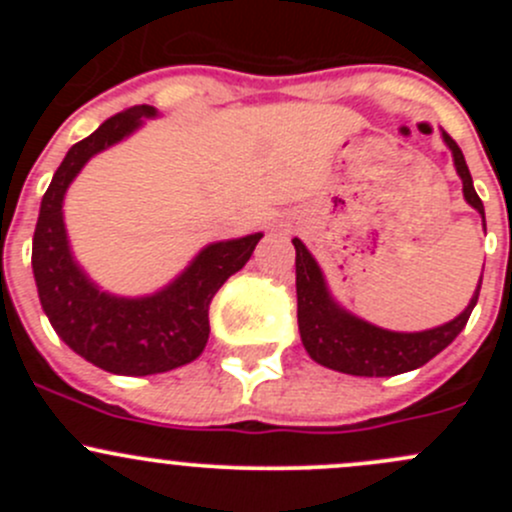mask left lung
<instances>
[{
  "label": "left lung",
  "mask_w": 512,
  "mask_h": 512,
  "mask_svg": "<svg viewBox=\"0 0 512 512\" xmlns=\"http://www.w3.org/2000/svg\"><path fill=\"white\" fill-rule=\"evenodd\" d=\"M441 136L451 151L453 165L463 183V198L473 210H478L485 230V210L476 188H473L466 158L446 131H441ZM292 245L297 250V260H294V267H297V322L304 349L317 364L352 376H396L404 371H414L436 354H441L466 327L478 302L480 282H483L480 277L468 307L451 322L423 329V332H391V329L376 327L344 309L329 292L322 267L304 247V242L294 237Z\"/></svg>",
  "instance_id": "obj_1"
}]
</instances>
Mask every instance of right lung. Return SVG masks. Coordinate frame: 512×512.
Here are the masks:
<instances>
[{
  "mask_svg": "<svg viewBox=\"0 0 512 512\" xmlns=\"http://www.w3.org/2000/svg\"><path fill=\"white\" fill-rule=\"evenodd\" d=\"M156 116L153 106L126 108L69 148L41 198L32 242L36 289L54 332L98 369L121 376L163 374L198 359L208 344L215 292L245 267L262 237L252 232L210 242L173 282L143 297L111 294L86 275L66 235V190L96 153L126 141Z\"/></svg>",
  "mask_w": 512,
  "mask_h": 512,
  "instance_id": "right-lung-1",
  "label": "right lung"
}]
</instances>
